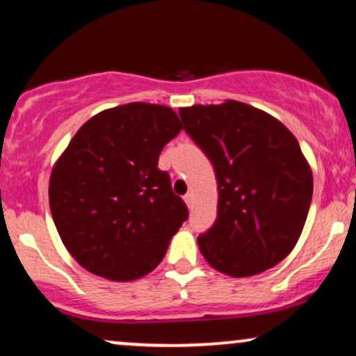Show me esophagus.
Segmentation results:
<instances>
[{
	"instance_id": "esophagus-1",
	"label": "esophagus",
	"mask_w": 356,
	"mask_h": 356,
	"mask_svg": "<svg viewBox=\"0 0 356 356\" xmlns=\"http://www.w3.org/2000/svg\"><path fill=\"white\" fill-rule=\"evenodd\" d=\"M184 201H186V204H187V206H192V201H194V195H192L191 194V192H189V194H186V195H184Z\"/></svg>"
}]
</instances>
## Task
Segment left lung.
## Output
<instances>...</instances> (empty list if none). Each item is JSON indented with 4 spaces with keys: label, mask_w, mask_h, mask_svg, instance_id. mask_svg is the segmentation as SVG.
<instances>
[{
    "label": "left lung",
    "mask_w": 356,
    "mask_h": 356,
    "mask_svg": "<svg viewBox=\"0 0 356 356\" xmlns=\"http://www.w3.org/2000/svg\"><path fill=\"white\" fill-rule=\"evenodd\" d=\"M179 115L218 181V219L197 238L202 256L234 277L276 266L300 239L313 197V174L296 137L236 100L192 105Z\"/></svg>",
    "instance_id": "1"
}]
</instances>
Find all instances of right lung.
Here are the masks:
<instances>
[{"mask_svg":"<svg viewBox=\"0 0 356 356\" xmlns=\"http://www.w3.org/2000/svg\"><path fill=\"white\" fill-rule=\"evenodd\" d=\"M182 125L164 105H120L80 127L50 177L56 231L93 275L132 281L159 266L189 216L159 169V155Z\"/></svg>","mask_w":356,"mask_h":356,"instance_id":"1","label":"right lung"}]
</instances>
